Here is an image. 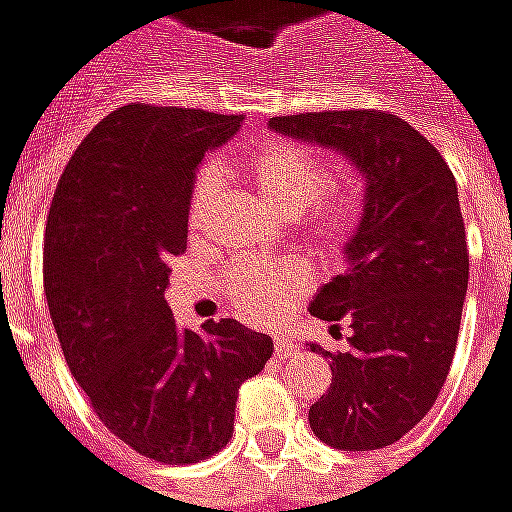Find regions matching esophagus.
<instances>
[{
    "instance_id": "esophagus-1",
    "label": "esophagus",
    "mask_w": 512,
    "mask_h": 512,
    "mask_svg": "<svg viewBox=\"0 0 512 512\" xmlns=\"http://www.w3.org/2000/svg\"><path fill=\"white\" fill-rule=\"evenodd\" d=\"M273 346H276V358H290V355H296L298 352V346L293 344L290 338H284V335H276Z\"/></svg>"
}]
</instances>
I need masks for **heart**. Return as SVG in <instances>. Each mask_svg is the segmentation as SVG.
<instances>
[{
    "instance_id": "b5f03b06",
    "label": "heart",
    "mask_w": 512,
    "mask_h": 512,
    "mask_svg": "<svg viewBox=\"0 0 512 512\" xmlns=\"http://www.w3.org/2000/svg\"><path fill=\"white\" fill-rule=\"evenodd\" d=\"M242 166L262 200L284 216L310 214L307 233L324 256H338L358 225L360 197L352 185L335 183V168L321 152L290 140H259L250 146ZM222 188V174L216 166H205L197 174L188 197V228L197 233L208 222ZM231 298L250 318H276L296 301L310 276L304 264L256 262L242 259L228 273Z\"/></svg>"
}]
</instances>
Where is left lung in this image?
<instances>
[{
  "mask_svg": "<svg viewBox=\"0 0 512 512\" xmlns=\"http://www.w3.org/2000/svg\"><path fill=\"white\" fill-rule=\"evenodd\" d=\"M267 126L338 152L363 180L346 270L310 304L332 329L352 327L349 352H327L332 383L310 406V428L338 451L386 448L434 406L456 352L468 242L454 174L414 126L377 109L284 115Z\"/></svg>",
  "mask_w": 512,
  "mask_h": 512,
  "instance_id": "8db88e82",
  "label": "left lung"
}]
</instances>
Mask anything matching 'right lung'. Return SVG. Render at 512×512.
<instances>
[{
  "label": "right lung",
  "mask_w": 512,
  "mask_h": 512,
  "mask_svg": "<svg viewBox=\"0 0 512 512\" xmlns=\"http://www.w3.org/2000/svg\"><path fill=\"white\" fill-rule=\"evenodd\" d=\"M239 123L120 106L75 149L47 216L44 293L72 377L118 440L166 465L228 445L239 386L273 355L270 335L233 318L185 329L166 304L197 168Z\"/></svg>",
  "instance_id": "add662e5"
}]
</instances>
